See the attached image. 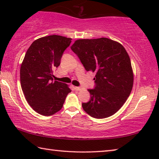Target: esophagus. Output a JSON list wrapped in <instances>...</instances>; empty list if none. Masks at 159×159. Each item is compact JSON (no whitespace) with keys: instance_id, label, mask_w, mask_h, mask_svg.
<instances>
[{"instance_id":"esophagus-1","label":"esophagus","mask_w":159,"mask_h":159,"mask_svg":"<svg viewBox=\"0 0 159 159\" xmlns=\"http://www.w3.org/2000/svg\"><path fill=\"white\" fill-rule=\"evenodd\" d=\"M74 88H75V90H80L82 89L81 87H77V86H76V87H74Z\"/></svg>"}]
</instances>
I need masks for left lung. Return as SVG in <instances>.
<instances>
[{
    "label": "left lung",
    "mask_w": 159,
    "mask_h": 159,
    "mask_svg": "<svg viewBox=\"0 0 159 159\" xmlns=\"http://www.w3.org/2000/svg\"><path fill=\"white\" fill-rule=\"evenodd\" d=\"M71 49L87 71L95 72V89H88L90 99L82 107L90 116L104 118L121 108L133 89L131 61L123 45L107 38L79 39Z\"/></svg>",
    "instance_id": "obj_1"
}]
</instances>
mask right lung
<instances>
[{
    "instance_id": "add662e5",
    "label": "right lung",
    "mask_w": 159,
    "mask_h": 159,
    "mask_svg": "<svg viewBox=\"0 0 159 159\" xmlns=\"http://www.w3.org/2000/svg\"><path fill=\"white\" fill-rule=\"evenodd\" d=\"M71 39L58 35L34 41L25 54L20 68V83L26 101L35 111L51 116L62 108L69 85L53 80L64 51Z\"/></svg>"
}]
</instances>
